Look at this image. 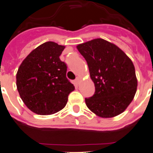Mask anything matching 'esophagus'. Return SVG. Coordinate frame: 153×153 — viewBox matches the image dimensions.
<instances>
[{
	"instance_id": "34e87169",
	"label": "esophagus",
	"mask_w": 153,
	"mask_h": 153,
	"mask_svg": "<svg viewBox=\"0 0 153 153\" xmlns=\"http://www.w3.org/2000/svg\"><path fill=\"white\" fill-rule=\"evenodd\" d=\"M79 82H80V78H77L76 79H75V85L78 86V84H79Z\"/></svg>"
}]
</instances>
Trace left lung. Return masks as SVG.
<instances>
[{
    "label": "left lung",
    "instance_id": "1",
    "mask_svg": "<svg viewBox=\"0 0 153 153\" xmlns=\"http://www.w3.org/2000/svg\"><path fill=\"white\" fill-rule=\"evenodd\" d=\"M77 48L87 61L96 90L92 97L85 99L87 108L102 118L122 114L137 91L131 59L116 45L100 38L79 44Z\"/></svg>",
    "mask_w": 153,
    "mask_h": 153
}]
</instances>
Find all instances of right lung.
Returning a JSON list of instances; mask_svg holds the SVG:
<instances>
[{
	"instance_id": "right-lung-1",
	"label": "right lung",
	"mask_w": 153,
	"mask_h": 153,
	"mask_svg": "<svg viewBox=\"0 0 153 153\" xmlns=\"http://www.w3.org/2000/svg\"><path fill=\"white\" fill-rule=\"evenodd\" d=\"M64 45L46 42L33 50L16 74L21 99L33 113L55 114L66 106L75 87L66 78L67 66L60 60Z\"/></svg>"
}]
</instances>
